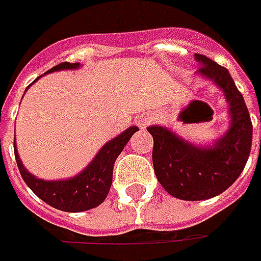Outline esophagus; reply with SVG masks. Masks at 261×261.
Instances as JSON below:
<instances>
[{"label":"esophagus","mask_w":261,"mask_h":261,"mask_svg":"<svg viewBox=\"0 0 261 261\" xmlns=\"http://www.w3.org/2000/svg\"><path fill=\"white\" fill-rule=\"evenodd\" d=\"M148 122H149V117H148V116H146V117H144V119H142V120H141V126H142V127H144V126L148 125Z\"/></svg>","instance_id":"1"}]
</instances>
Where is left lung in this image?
Instances as JSON below:
<instances>
[{"label": "left lung", "mask_w": 261, "mask_h": 261, "mask_svg": "<svg viewBox=\"0 0 261 261\" xmlns=\"http://www.w3.org/2000/svg\"><path fill=\"white\" fill-rule=\"evenodd\" d=\"M195 59L200 65L197 74L225 95L231 119L228 130L212 145H196L163 126L146 127L154 138L156 180L181 200H205L225 192L243 173L253 139L250 113L228 69L199 54Z\"/></svg>", "instance_id": "obj_1"}]
</instances>
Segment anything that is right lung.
I'll return each mask as SVG.
<instances>
[{
	"label": "right lung",
	"instance_id": "add662e5",
	"mask_svg": "<svg viewBox=\"0 0 261 261\" xmlns=\"http://www.w3.org/2000/svg\"><path fill=\"white\" fill-rule=\"evenodd\" d=\"M76 68H80V64L76 62L75 64L62 62L50 68L46 74L62 71V69H76ZM138 130L139 127L136 126L127 127L125 132L106 142L101 146V149L97 152V155L91 160V163L80 174L64 180H43L29 173V170L23 166L20 160L14 138L15 161L24 183L32 189V192L37 197H40L47 205L64 212H83L93 209L105 202L113 180V167H115L116 158L120 155L129 139Z\"/></svg>",
	"mask_w": 261,
	"mask_h": 261
}]
</instances>
